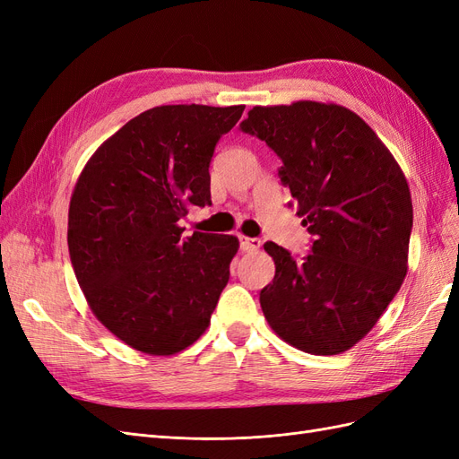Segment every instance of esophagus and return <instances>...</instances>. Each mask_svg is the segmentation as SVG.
I'll use <instances>...</instances> for the list:
<instances>
[{
  "instance_id": "obj_1",
  "label": "esophagus",
  "mask_w": 459,
  "mask_h": 459,
  "mask_svg": "<svg viewBox=\"0 0 459 459\" xmlns=\"http://www.w3.org/2000/svg\"><path fill=\"white\" fill-rule=\"evenodd\" d=\"M260 245L262 243L256 238H239V247L243 253H255V251H258Z\"/></svg>"
}]
</instances>
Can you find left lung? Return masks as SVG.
Returning a JSON list of instances; mask_svg holds the SVG:
<instances>
[{"mask_svg": "<svg viewBox=\"0 0 459 459\" xmlns=\"http://www.w3.org/2000/svg\"><path fill=\"white\" fill-rule=\"evenodd\" d=\"M281 159V184L312 235L297 260L268 241L275 275L260 290L272 329L317 356L349 351L377 324L408 272L413 226L404 174L352 110L297 101L255 107L239 124Z\"/></svg>", "mask_w": 459, "mask_h": 459, "instance_id": "8db88e82", "label": "left lung"}]
</instances>
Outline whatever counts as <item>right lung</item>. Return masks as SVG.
Instances as JSON below:
<instances>
[{
    "label": "right lung",
    "instance_id": "right-lung-1",
    "mask_svg": "<svg viewBox=\"0 0 459 459\" xmlns=\"http://www.w3.org/2000/svg\"><path fill=\"white\" fill-rule=\"evenodd\" d=\"M245 107L162 105L93 152L68 208V253L97 319L132 349L170 356L211 324L233 235L184 238L187 208L211 204L216 143Z\"/></svg>",
    "mask_w": 459,
    "mask_h": 459
}]
</instances>
